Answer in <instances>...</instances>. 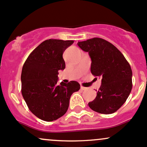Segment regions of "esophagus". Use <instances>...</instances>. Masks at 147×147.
Returning a JSON list of instances; mask_svg holds the SVG:
<instances>
[{
	"label": "esophagus",
	"instance_id": "obj_1",
	"mask_svg": "<svg viewBox=\"0 0 147 147\" xmlns=\"http://www.w3.org/2000/svg\"><path fill=\"white\" fill-rule=\"evenodd\" d=\"M87 89L86 88H85V87H83V86H80V90H86Z\"/></svg>",
	"mask_w": 147,
	"mask_h": 147
}]
</instances>
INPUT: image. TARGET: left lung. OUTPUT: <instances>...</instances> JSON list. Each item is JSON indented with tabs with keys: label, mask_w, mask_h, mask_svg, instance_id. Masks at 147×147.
<instances>
[{
	"label": "left lung",
	"mask_w": 147,
	"mask_h": 147,
	"mask_svg": "<svg viewBox=\"0 0 147 147\" xmlns=\"http://www.w3.org/2000/svg\"><path fill=\"white\" fill-rule=\"evenodd\" d=\"M77 44L90 57L92 75L102 78L96 98L88 106L100 113H114L125 102L132 90L130 64L123 55L105 39L93 38Z\"/></svg>",
	"instance_id": "obj_1"
}]
</instances>
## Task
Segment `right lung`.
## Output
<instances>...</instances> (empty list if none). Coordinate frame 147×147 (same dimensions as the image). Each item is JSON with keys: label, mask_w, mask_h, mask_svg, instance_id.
Segmentation results:
<instances>
[{"label": "right lung", "mask_w": 147, "mask_h": 147, "mask_svg": "<svg viewBox=\"0 0 147 147\" xmlns=\"http://www.w3.org/2000/svg\"><path fill=\"white\" fill-rule=\"evenodd\" d=\"M73 43L74 40H45L23 65L22 94L30 111L42 121H53L65 114L71 96L80 88L74 80L57 84L58 71L65 69L63 53Z\"/></svg>", "instance_id": "1"}]
</instances>
